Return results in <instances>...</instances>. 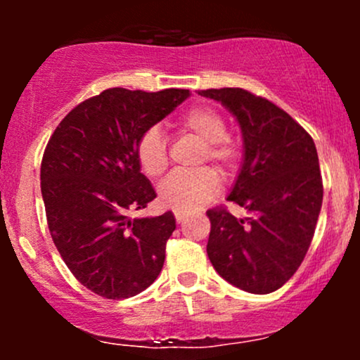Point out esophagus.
Listing matches in <instances>:
<instances>
[{"label":"esophagus","instance_id":"34e87169","mask_svg":"<svg viewBox=\"0 0 360 360\" xmlns=\"http://www.w3.org/2000/svg\"><path fill=\"white\" fill-rule=\"evenodd\" d=\"M174 217H176V221H177V223H183L184 218H186V213H183V212H174Z\"/></svg>","mask_w":360,"mask_h":360}]
</instances>
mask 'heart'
Instances as JSON below:
<instances>
[{
    "label": "heart",
    "instance_id": "b5f03b06",
    "mask_svg": "<svg viewBox=\"0 0 360 360\" xmlns=\"http://www.w3.org/2000/svg\"><path fill=\"white\" fill-rule=\"evenodd\" d=\"M179 128L203 142L200 164L212 162L225 174L235 166L238 148L226 135V122L218 111L208 106H196L179 120ZM137 160L148 177L166 172L167 146L157 127L147 128L139 139ZM220 191V179L213 169H200L193 174H172L159 188L160 203L176 212H196L203 208Z\"/></svg>",
    "mask_w": 360,
    "mask_h": 360
}]
</instances>
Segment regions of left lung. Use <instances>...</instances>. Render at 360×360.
Wrapping results in <instances>:
<instances>
[{"label": "left lung", "instance_id": "1", "mask_svg": "<svg viewBox=\"0 0 360 360\" xmlns=\"http://www.w3.org/2000/svg\"><path fill=\"white\" fill-rule=\"evenodd\" d=\"M237 118L243 162L226 200L249 212L235 218L208 210L210 262L223 279L267 295L298 271L309 249L323 201L316 147L284 110L242 88L198 91Z\"/></svg>", "mask_w": 360, "mask_h": 360}]
</instances>
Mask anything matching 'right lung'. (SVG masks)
Instances as JSON below:
<instances>
[{
	"label": "right lung",
	"instance_id": "right-lung-1",
	"mask_svg": "<svg viewBox=\"0 0 360 360\" xmlns=\"http://www.w3.org/2000/svg\"><path fill=\"white\" fill-rule=\"evenodd\" d=\"M188 96L106 89L69 111L45 147L40 188L52 240L74 278L103 298L139 295L162 271L176 218H130L157 196L137 143Z\"/></svg>",
	"mask_w": 360,
	"mask_h": 360
}]
</instances>
